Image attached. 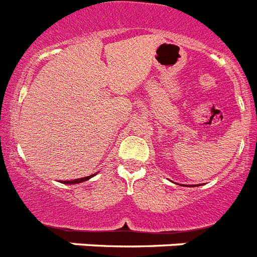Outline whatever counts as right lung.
Returning <instances> with one entry per match:
<instances>
[{
  "mask_svg": "<svg viewBox=\"0 0 257 257\" xmlns=\"http://www.w3.org/2000/svg\"><path fill=\"white\" fill-rule=\"evenodd\" d=\"M94 175H90V176H86V178H81V179H76V180H67V181H61L63 184H77V183H82V181L88 180V179H91Z\"/></svg>",
  "mask_w": 257,
  "mask_h": 257,
  "instance_id": "1",
  "label": "right lung"
}]
</instances>
